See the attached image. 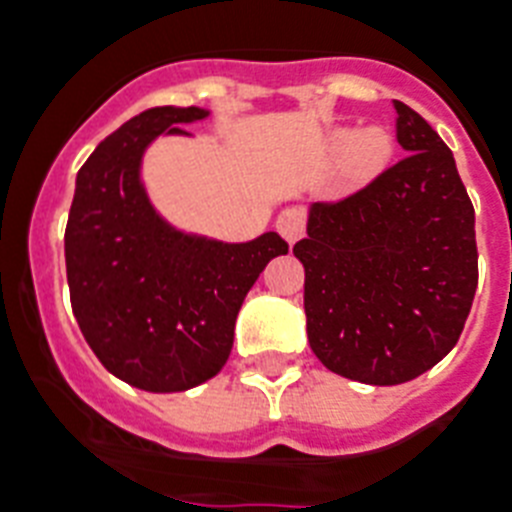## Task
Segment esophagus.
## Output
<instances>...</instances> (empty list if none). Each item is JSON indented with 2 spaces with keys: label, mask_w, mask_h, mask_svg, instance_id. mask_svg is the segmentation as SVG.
<instances>
[{
  "label": "esophagus",
  "mask_w": 512,
  "mask_h": 512,
  "mask_svg": "<svg viewBox=\"0 0 512 512\" xmlns=\"http://www.w3.org/2000/svg\"><path fill=\"white\" fill-rule=\"evenodd\" d=\"M304 221H307V218H304L302 208H286L281 216H278L276 229H278V234L286 239V242L294 244L296 239L304 234Z\"/></svg>",
  "instance_id": "1"
}]
</instances>
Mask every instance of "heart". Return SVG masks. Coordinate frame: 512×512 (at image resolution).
Wrapping results in <instances>:
<instances>
[{
	"mask_svg": "<svg viewBox=\"0 0 512 512\" xmlns=\"http://www.w3.org/2000/svg\"><path fill=\"white\" fill-rule=\"evenodd\" d=\"M325 156L330 161H343V171L351 182L364 184L388 166L393 156V137L382 127H367L359 132L341 127L325 140Z\"/></svg>",
	"mask_w": 512,
	"mask_h": 512,
	"instance_id": "1",
	"label": "heart"
}]
</instances>
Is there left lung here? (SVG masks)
Masks as SVG:
<instances>
[{
  "instance_id": "8db88e82",
  "label": "left lung",
  "mask_w": 512,
  "mask_h": 512,
  "mask_svg": "<svg viewBox=\"0 0 512 512\" xmlns=\"http://www.w3.org/2000/svg\"><path fill=\"white\" fill-rule=\"evenodd\" d=\"M395 135L409 156L341 203H315L304 265L307 338L330 372L401 385L450 354L479 281L474 205L455 158L406 103Z\"/></svg>"
}]
</instances>
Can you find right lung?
<instances>
[{
  "label": "right lung",
  "mask_w": 512,
  "mask_h": 512,
  "mask_svg": "<svg viewBox=\"0 0 512 512\" xmlns=\"http://www.w3.org/2000/svg\"><path fill=\"white\" fill-rule=\"evenodd\" d=\"M200 106H156L124 122L77 171L64 260L75 320L111 375L148 393L216 377L236 315L265 265L289 252L276 231L221 242L176 229L150 203L143 156L158 137H190Z\"/></svg>",
  "instance_id": "right-lung-1"
}]
</instances>
